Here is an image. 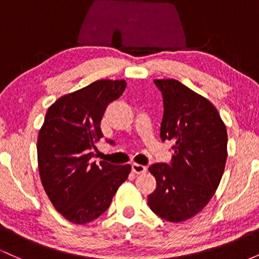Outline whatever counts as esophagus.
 Returning a JSON list of instances; mask_svg holds the SVG:
<instances>
[{"label":"esophagus","mask_w":259,"mask_h":259,"mask_svg":"<svg viewBox=\"0 0 259 259\" xmlns=\"http://www.w3.org/2000/svg\"><path fill=\"white\" fill-rule=\"evenodd\" d=\"M132 170L135 174H144L147 171V168L142 164H138V163H133L132 164Z\"/></svg>","instance_id":"obj_1"}]
</instances>
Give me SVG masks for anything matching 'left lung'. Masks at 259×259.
<instances>
[{
	"label": "left lung",
	"instance_id": "obj_1",
	"mask_svg": "<svg viewBox=\"0 0 259 259\" xmlns=\"http://www.w3.org/2000/svg\"><path fill=\"white\" fill-rule=\"evenodd\" d=\"M162 92V141H174L170 164L156 163L148 170L156 190L148 206L162 219L185 222L209 202L224 173L228 134L212 103L175 79H157Z\"/></svg>",
	"mask_w": 259,
	"mask_h": 259
}]
</instances>
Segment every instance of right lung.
Listing matches in <instances>:
<instances>
[{
	"instance_id": "add662e5",
	"label": "right lung",
	"mask_w": 259,
	"mask_h": 259,
	"mask_svg": "<svg viewBox=\"0 0 259 259\" xmlns=\"http://www.w3.org/2000/svg\"><path fill=\"white\" fill-rule=\"evenodd\" d=\"M125 88V80L103 79L59 97L49 107L38 132L41 183L56 209L74 224H86L105 213L132 170L130 164L91 160L95 144L103 138L101 120L107 106Z\"/></svg>"
}]
</instances>
